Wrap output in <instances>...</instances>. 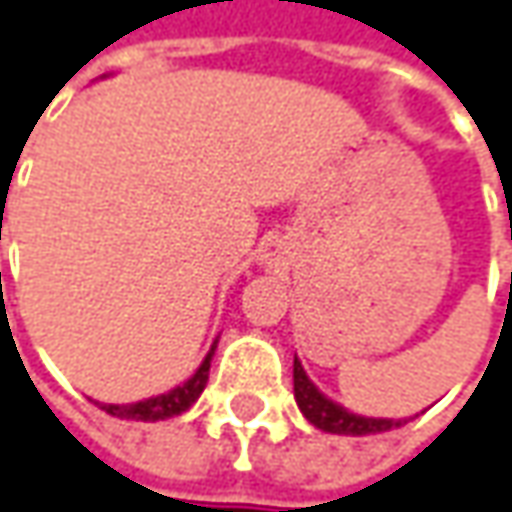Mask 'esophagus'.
Returning a JSON list of instances; mask_svg holds the SVG:
<instances>
[{"label":"esophagus","instance_id":"1","mask_svg":"<svg viewBox=\"0 0 512 512\" xmlns=\"http://www.w3.org/2000/svg\"><path fill=\"white\" fill-rule=\"evenodd\" d=\"M269 263H275V257H269Z\"/></svg>","mask_w":512,"mask_h":512}]
</instances>
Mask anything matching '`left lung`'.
Here are the masks:
<instances>
[{"label":"left lung","instance_id":"8db88e82","mask_svg":"<svg viewBox=\"0 0 512 512\" xmlns=\"http://www.w3.org/2000/svg\"><path fill=\"white\" fill-rule=\"evenodd\" d=\"M292 379H295V403L301 408V414L321 432H330V435H376V432H391V429L406 423V420H391V417H362V414H353L345 406L327 400L310 382V376L304 374L298 359L292 365Z\"/></svg>","mask_w":512,"mask_h":512}]
</instances>
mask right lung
I'll return each instance as SVG.
<instances>
[{
	"label": "right lung",
	"mask_w": 512,
	"mask_h": 512,
	"mask_svg": "<svg viewBox=\"0 0 512 512\" xmlns=\"http://www.w3.org/2000/svg\"><path fill=\"white\" fill-rule=\"evenodd\" d=\"M214 347L211 345L208 356L202 359V365L196 368V374L176 385L173 391L167 394H159V397H150V400H141V403H127V406H115V403H104L106 414L112 417H121V420H144V423H156V420H167V417H176L182 411L194 406L199 400V394L205 391V382H208V371H211V356H214Z\"/></svg>",
	"instance_id": "1"
}]
</instances>
